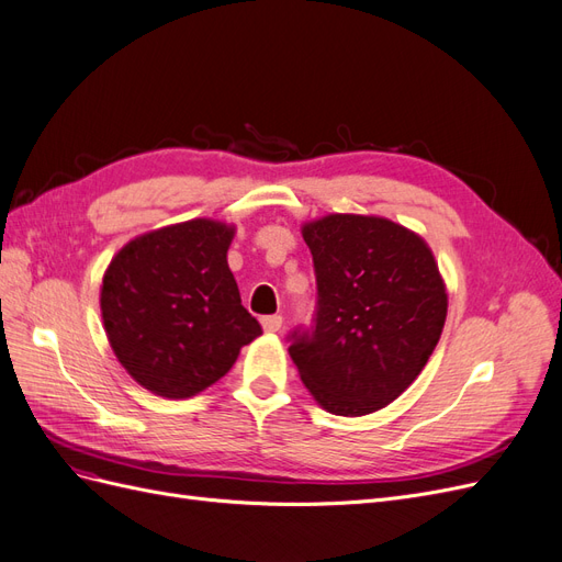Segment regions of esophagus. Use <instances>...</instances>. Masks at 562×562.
<instances>
[{
    "instance_id": "34e87169",
    "label": "esophagus",
    "mask_w": 562,
    "mask_h": 562,
    "mask_svg": "<svg viewBox=\"0 0 562 562\" xmlns=\"http://www.w3.org/2000/svg\"><path fill=\"white\" fill-rule=\"evenodd\" d=\"M281 323H283V316H281V314L262 316V328H265L267 333H277V330L281 328Z\"/></svg>"
}]
</instances>
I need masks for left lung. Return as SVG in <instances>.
Returning a JSON list of instances; mask_svg holds the SVG:
<instances>
[{
	"mask_svg": "<svg viewBox=\"0 0 562 562\" xmlns=\"http://www.w3.org/2000/svg\"><path fill=\"white\" fill-rule=\"evenodd\" d=\"M302 236L316 307L310 328L288 333V353L328 413H375L415 382L443 333L438 265L417 234L384 217L328 215Z\"/></svg>",
	"mask_w": 562,
	"mask_h": 562,
	"instance_id": "obj_1",
	"label": "left lung"
}]
</instances>
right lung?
<instances>
[{
	"label": "right lung",
	"mask_w": 562,
	"mask_h": 562,
	"mask_svg": "<svg viewBox=\"0 0 562 562\" xmlns=\"http://www.w3.org/2000/svg\"><path fill=\"white\" fill-rule=\"evenodd\" d=\"M232 236L223 223L190 220L138 236L108 269L100 310L110 345L159 396L199 394L262 333L227 265Z\"/></svg>",
	"instance_id": "right-lung-1"
}]
</instances>
